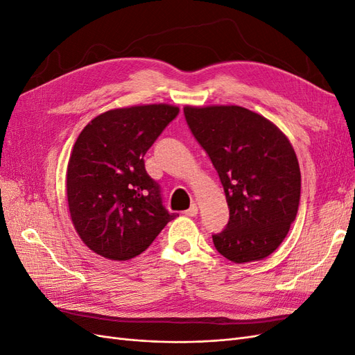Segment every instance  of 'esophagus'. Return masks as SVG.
<instances>
[{"label": "esophagus", "instance_id": "esophagus-1", "mask_svg": "<svg viewBox=\"0 0 355 355\" xmlns=\"http://www.w3.org/2000/svg\"><path fill=\"white\" fill-rule=\"evenodd\" d=\"M185 213L188 214V216H191V218L197 216V214H198V206H197L196 202H192V204H191V207H189V209H188Z\"/></svg>", "mask_w": 355, "mask_h": 355}]
</instances>
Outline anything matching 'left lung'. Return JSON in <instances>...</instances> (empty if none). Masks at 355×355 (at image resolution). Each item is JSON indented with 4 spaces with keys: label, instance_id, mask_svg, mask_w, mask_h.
Wrapping results in <instances>:
<instances>
[{
    "label": "left lung",
    "instance_id": "obj_1",
    "mask_svg": "<svg viewBox=\"0 0 355 355\" xmlns=\"http://www.w3.org/2000/svg\"><path fill=\"white\" fill-rule=\"evenodd\" d=\"M184 112L230 207L214 247L235 263L265 259L286 239L299 207L300 168L292 144L272 121L243 106L187 105Z\"/></svg>",
    "mask_w": 355,
    "mask_h": 355
}]
</instances>
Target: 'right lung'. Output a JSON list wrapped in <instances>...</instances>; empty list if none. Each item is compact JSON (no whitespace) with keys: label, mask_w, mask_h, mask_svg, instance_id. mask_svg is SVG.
<instances>
[{"label":"right lung","mask_w":355,"mask_h":355,"mask_svg":"<svg viewBox=\"0 0 355 355\" xmlns=\"http://www.w3.org/2000/svg\"><path fill=\"white\" fill-rule=\"evenodd\" d=\"M178 112L167 103L110 110L75 141L67 170L69 214L81 241L99 256L133 259L178 216L163 207L144 161Z\"/></svg>","instance_id":"add662e5"}]
</instances>
